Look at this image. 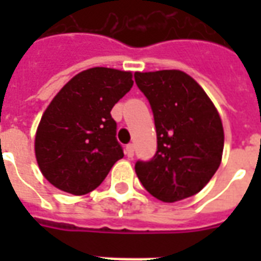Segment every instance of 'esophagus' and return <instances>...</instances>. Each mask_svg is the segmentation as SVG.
Here are the masks:
<instances>
[{"label":"esophagus","mask_w":261,"mask_h":261,"mask_svg":"<svg viewBox=\"0 0 261 261\" xmlns=\"http://www.w3.org/2000/svg\"><path fill=\"white\" fill-rule=\"evenodd\" d=\"M125 155H127L128 158H133V156H134V145H133V144H128V145L125 147Z\"/></svg>","instance_id":"34e87169"}]
</instances>
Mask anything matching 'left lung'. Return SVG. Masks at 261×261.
<instances>
[{
  "label": "left lung",
  "mask_w": 261,
  "mask_h": 261,
  "mask_svg": "<svg viewBox=\"0 0 261 261\" xmlns=\"http://www.w3.org/2000/svg\"><path fill=\"white\" fill-rule=\"evenodd\" d=\"M134 80L151 105L158 142L152 158L136 162L138 179L161 201L194 196L222 158L224 128L217 109L183 71L136 72Z\"/></svg>",
  "instance_id": "obj_1"
}]
</instances>
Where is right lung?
<instances>
[{"label": "right lung", "instance_id": "obj_1", "mask_svg": "<svg viewBox=\"0 0 261 261\" xmlns=\"http://www.w3.org/2000/svg\"><path fill=\"white\" fill-rule=\"evenodd\" d=\"M127 71H82L56 95L37 127L35 152L43 176L74 196L95 190L124 156L112 109L134 81Z\"/></svg>", "mask_w": 261, "mask_h": 261}]
</instances>
